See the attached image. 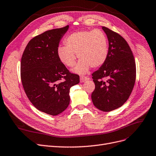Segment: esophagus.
<instances>
[{
	"instance_id": "esophagus-1",
	"label": "esophagus",
	"mask_w": 156,
	"mask_h": 156,
	"mask_svg": "<svg viewBox=\"0 0 156 156\" xmlns=\"http://www.w3.org/2000/svg\"><path fill=\"white\" fill-rule=\"evenodd\" d=\"M89 78L87 77H86V76H81V77H80V82H84L86 81V80H87Z\"/></svg>"
}]
</instances>
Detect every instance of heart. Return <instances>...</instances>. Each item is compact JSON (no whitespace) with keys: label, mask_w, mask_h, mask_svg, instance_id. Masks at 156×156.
Masks as SVG:
<instances>
[{"label":"heart","mask_w":156,"mask_h":156,"mask_svg":"<svg viewBox=\"0 0 156 156\" xmlns=\"http://www.w3.org/2000/svg\"><path fill=\"white\" fill-rule=\"evenodd\" d=\"M66 46H59L58 55L61 62L68 67L74 66L76 55L80 59L74 72L88 73L90 67H98L106 61L108 43L105 33L100 30L80 31L69 35L65 40Z\"/></svg>","instance_id":"obj_1"}]
</instances>
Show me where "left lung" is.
<instances>
[{
    "mask_svg": "<svg viewBox=\"0 0 156 156\" xmlns=\"http://www.w3.org/2000/svg\"><path fill=\"white\" fill-rule=\"evenodd\" d=\"M108 40L105 63L92 74L95 89L91 94L94 105L109 112L122 107L129 99L136 82V67L132 51L118 33L102 27Z\"/></svg>",
    "mask_w": 156,
    "mask_h": 156,
    "instance_id": "obj_1",
    "label": "left lung"
}]
</instances>
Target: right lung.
<instances>
[{
    "instance_id": "1",
    "label": "right lung",
    "mask_w": 156,
    "mask_h": 156,
    "mask_svg": "<svg viewBox=\"0 0 156 156\" xmlns=\"http://www.w3.org/2000/svg\"><path fill=\"white\" fill-rule=\"evenodd\" d=\"M69 26L53 29L33 38L23 53L20 77L31 103L40 111L52 116L62 113L70 102L69 91L80 82L58 55L60 40Z\"/></svg>"
}]
</instances>
